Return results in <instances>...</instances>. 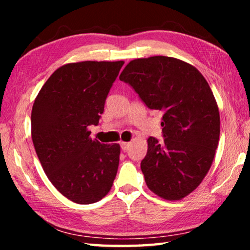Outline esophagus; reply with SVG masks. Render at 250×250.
I'll use <instances>...</instances> for the list:
<instances>
[{
    "label": "esophagus",
    "mask_w": 250,
    "mask_h": 250,
    "mask_svg": "<svg viewBox=\"0 0 250 250\" xmlns=\"http://www.w3.org/2000/svg\"><path fill=\"white\" fill-rule=\"evenodd\" d=\"M120 146H121V149L124 150V151H126L129 149V146H130V143L129 142H121L120 143Z\"/></svg>",
    "instance_id": "esophagus-1"
}]
</instances>
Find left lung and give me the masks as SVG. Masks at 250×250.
Returning a JSON list of instances; mask_svg holds the SVG:
<instances>
[{
  "label": "left lung",
  "mask_w": 250,
  "mask_h": 250,
  "mask_svg": "<svg viewBox=\"0 0 250 250\" xmlns=\"http://www.w3.org/2000/svg\"><path fill=\"white\" fill-rule=\"evenodd\" d=\"M119 78L163 112L164 140L147 139L141 161L147 188L164 200H182L204 180L218 146L221 119L208 83L191 64L167 56L133 59Z\"/></svg>",
  "instance_id": "obj_1"
}]
</instances>
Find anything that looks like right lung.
Returning a JSON list of instances; mask_svg holds the SVG:
<instances>
[{
	"mask_svg": "<svg viewBox=\"0 0 250 250\" xmlns=\"http://www.w3.org/2000/svg\"><path fill=\"white\" fill-rule=\"evenodd\" d=\"M119 62L62 65L47 79L32 109V140L48 180L77 204H92L111 189L120 146L92 140L104 101L121 69Z\"/></svg>",
	"mask_w": 250,
	"mask_h": 250,
	"instance_id": "add662e5",
	"label": "right lung"
}]
</instances>
